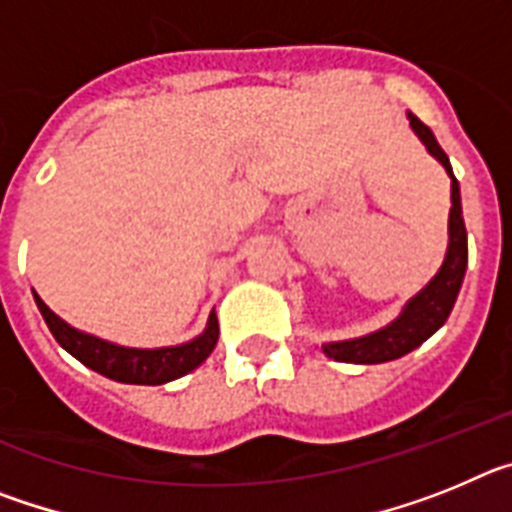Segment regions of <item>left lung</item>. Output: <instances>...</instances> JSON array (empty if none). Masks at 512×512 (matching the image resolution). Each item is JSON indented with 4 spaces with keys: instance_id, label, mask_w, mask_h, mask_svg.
Wrapping results in <instances>:
<instances>
[{
    "instance_id": "obj_1",
    "label": "left lung",
    "mask_w": 512,
    "mask_h": 512,
    "mask_svg": "<svg viewBox=\"0 0 512 512\" xmlns=\"http://www.w3.org/2000/svg\"><path fill=\"white\" fill-rule=\"evenodd\" d=\"M410 128L415 130L423 146L428 148L431 156H436L443 164V169L451 176V212H449V251H446V261H443L441 271H438L433 282L420 292L418 297L408 302V307L402 310L400 318L390 323L387 328L369 333L364 338H354V341H338V343H323V354L328 359L346 361V364H384V361L400 359V356L410 354L413 348L428 338L446 323L451 315L456 295H459L461 282H464V271H467V228H464V217H461V197H459V182H456L454 171H451L449 156L438 146V140L433 138L431 128L423 125L413 112H408Z\"/></svg>"
}]
</instances>
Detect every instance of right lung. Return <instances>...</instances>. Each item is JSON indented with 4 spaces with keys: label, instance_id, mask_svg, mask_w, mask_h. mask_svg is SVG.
Here are the masks:
<instances>
[{
    "label": "right lung",
    "instance_id": "right-lung-1",
    "mask_svg": "<svg viewBox=\"0 0 512 512\" xmlns=\"http://www.w3.org/2000/svg\"><path fill=\"white\" fill-rule=\"evenodd\" d=\"M38 307L40 312H43L48 328H51L53 338H56L71 356H76L81 364L94 369V372L125 384H164L171 382V379L184 377V374L197 369V366L212 354V348H215L217 343V333H220L217 318L210 315V323H207L205 333H202L200 338H194V341L182 343V346L125 348L71 328V325L66 323V320L58 318L56 312L45 305L40 297Z\"/></svg>",
    "mask_w": 512,
    "mask_h": 512
}]
</instances>
